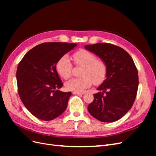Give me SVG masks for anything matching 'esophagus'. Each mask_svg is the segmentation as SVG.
I'll list each match as a JSON object with an SVG mask.
<instances>
[{
	"label": "esophagus",
	"instance_id": "obj_1",
	"mask_svg": "<svg viewBox=\"0 0 156 156\" xmlns=\"http://www.w3.org/2000/svg\"><path fill=\"white\" fill-rule=\"evenodd\" d=\"M73 94H77V95H83L84 93H81V92H73Z\"/></svg>",
	"mask_w": 156,
	"mask_h": 156
}]
</instances>
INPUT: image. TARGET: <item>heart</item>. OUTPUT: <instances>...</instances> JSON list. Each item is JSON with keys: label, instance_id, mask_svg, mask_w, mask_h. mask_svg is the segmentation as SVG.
Returning <instances> with one entry per match:
<instances>
[{"label": "heart", "instance_id": "obj_1", "mask_svg": "<svg viewBox=\"0 0 156 156\" xmlns=\"http://www.w3.org/2000/svg\"><path fill=\"white\" fill-rule=\"evenodd\" d=\"M75 64L83 66L81 77L72 79L66 83L67 90L81 92L90 87L92 83L100 85L105 81L108 68L106 63L101 60H98L96 55L86 49H81L73 55ZM56 71L64 79L69 78L72 73L73 64L68 55L61 57L56 65Z\"/></svg>", "mask_w": 156, "mask_h": 156}]
</instances>
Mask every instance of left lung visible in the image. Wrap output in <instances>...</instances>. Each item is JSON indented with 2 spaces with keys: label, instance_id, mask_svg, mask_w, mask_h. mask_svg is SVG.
<instances>
[{
  "label": "left lung",
  "instance_id": "left-lung-1",
  "mask_svg": "<svg viewBox=\"0 0 156 156\" xmlns=\"http://www.w3.org/2000/svg\"><path fill=\"white\" fill-rule=\"evenodd\" d=\"M106 63L105 81L94 94L88 111L97 120L112 122L123 117L133 106L139 85L138 71L131 56L124 49L108 43L87 45Z\"/></svg>",
  "mask_w": 156,
  "mask_h": 156
}]
</instances>
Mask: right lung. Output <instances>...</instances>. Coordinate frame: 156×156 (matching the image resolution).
Listing matches in <instances>:
<instances>
[{
    "label": "right lung",
    "mask_w": 156,
    "mask_h": 156,
    "mask_svg": "<svg viewBox=\"0 0 156 156\" xmlns=\"http://www.w3.org/2000/svg\"><path fill=\"white\" fill-rule=\"evenodd\" d=\"M77 44L47 42L28 51L19 63L16 78L21 101L32 114L45 121L52 120L66 110L71 92L59 90L63 83L56 65Z\"/></svg>",
    "instance_id": "1"
}]
</instances>
